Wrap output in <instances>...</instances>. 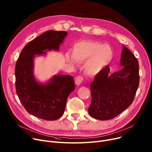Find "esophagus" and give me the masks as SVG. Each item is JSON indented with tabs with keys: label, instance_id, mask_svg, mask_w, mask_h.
I'll return each instance as SVG.
<instances>
[{
	"label": "esophagus",
	"instance_id": "1",
	"mask_svg": "<svg viewBox=\"0 0 152 152\" xmlns=\"http://www.w3.org/2000/svg\"><path fill=\"white\" fill-rule=\"evenodd\" d=\"M82 81H83V77H82V76H77L76 78V80H75V84L77 85V86H79L81 84V83L82 82Z\"/></svg>",
	"mask_w": 152,
	"mask_h": 152
}]
</instances>
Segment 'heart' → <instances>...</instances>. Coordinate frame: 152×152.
Returning a JSON list of instances; mask_svg holds the SVG:
<instances>
[{
  "label": "heart",
  "instance_id": "heart-1",
  "mask_svg": "<svg viewBox=\"0 0 152 152\" xmlns=\"http://www.w3.org/2000/svg\"><path fill=\"white\" fill-rule=\"evenodd\" d=\"M72 56L67 54L66 61L75 64L84 62L87 60L85 73L88 75H96L101 72L111 62L113 57V51L109 45L98 42H82L75 44L72 50Z\"/></svg>",
  "mask_w": 152,
  "mask_h": 152
}]
</instances>
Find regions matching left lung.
Segmentation results:
<instances>
[{
  "label": "left lung",
  "instance_id": "1",
  "mask_svg": "<svg viewBox=\"0 0 152 152\" xmlns=\"http://www.w3.org/2000/svg\"><path fill=\"white\" fill-rule=\"evenodd\" d=\"M121 70L110 73L107 66L90 84L91 103L89 115L101 121L109 120L125 110L133 101L139 86V64L133 53L123 45Z\"/></svg>",
  "mask_w": 152,
  "mask_h": 152
}]
</instances>
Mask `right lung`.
Wrapping results in <instances>:
<instances>
[{
    "label": "right lung",
    "instance_id": "obj_1",
    "mask_svg": "<svg viewBox=\"0 0 152 152\" xmlns=\"http://www.w3.org/2000/svg\"><path fill=\"white\" fill-rule=\"evenodd\" d=\"M68 33L47 31L30 42L22 49L15 67L16 90L30 114L39 118L53 121L64 113L68 96L75 88L71 75H54L45 83L37 80L34 75V59L45 56L46 51L59 50V45Z\"/></svg>",
    "mask_w": 152,
    "mask_h": 152
}]
</instances>
